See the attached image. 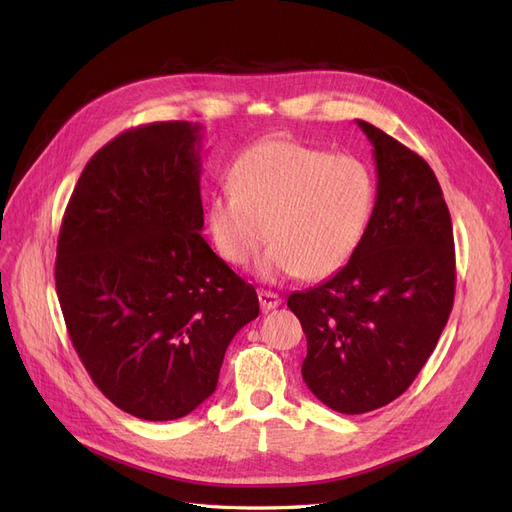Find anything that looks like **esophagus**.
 Instances as JSON below:
<instances>
[{
	"label": "esophagus",
	"mask_w": 512,
	"mask_h": 512,
	"mask_svg": "<svg viewBox=\"0 0 512 512\" xmlns=\"http://www.w3.org/2000/svg\"><path fill=\"white\" fill-rule=\"evenodd\" d=\"M258 301H260L262 312H271V309L282 305L280 294H275L271 290H258Z\"/></svg>",
	"instance_id": "34e87169"
}]
</instances>
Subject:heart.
Returning a JSON list of instances; mask_svg holds the SVG:
<instances>
[{
	"instance_id": "1",
	"label": "heart",
	"mask_w": 512,
	"mask_h": 512,
	"mask_svg": "<svg viewBox=\"0 0 512 512\" xmlns=\"http://www.w3.org/2000/svg\"><path fill=\"white\" fill-rule=\"evenodd\" d=\"M232 192L211 196L207 230L230 267L250 265L267 282L322 280L348 265L376 207L369 168L352 156L269 138L247 149L230 173Z\"/></svg>"
}]
</instances>
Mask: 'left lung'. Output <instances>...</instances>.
<instances>
[{
	"instance_id": "1",
	"label": "left lung",
	"mask_w": 512,
	"mask_h": 512,
	"mask_svg": "<svg viewBox=\"0 0 512 512\" xmlns=\"http://www.w3.org/2000/svg\"><path fill=\"white\" fill-rule=\"evenodd\" d=\"M356 126L374 145V215L346 267L288 297L307 337V389L342 414L382 408L408 389L455 299L453 224L436 175L380 128Z\"/></svg>"
}]
</instances>
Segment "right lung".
<instances>
[{"label":"right lung","mask_w":512,"mask_h":512,"mask_svg":"<svg viewBox=\"0 0 512 512\" xmlns=\"http://www.w3.org/2000/svg\"><path fill=\"white\" fill-rule=\"evenodd\" d=\"M203 128L149 123L91 158L59 230L55 286L98 389L143 421L188 416L260 307L203 239Z\"/></svg>","instance_id":"add662e5"}]
</instances>
